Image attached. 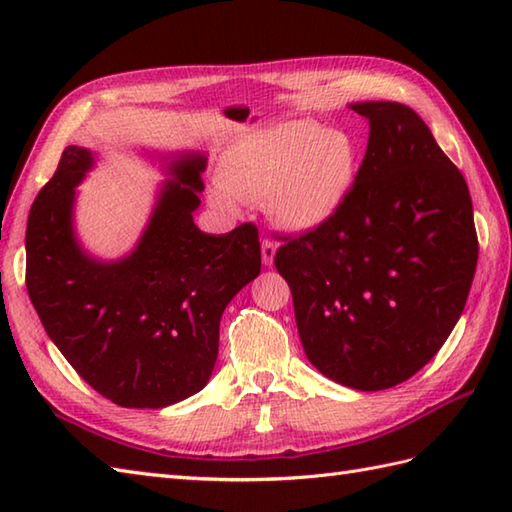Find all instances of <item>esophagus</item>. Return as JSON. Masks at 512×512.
<instances>
[{
	"mask_svg": "<svg viewBox=\"0 0 512 512\" xmlns=\"http://www.w3.org/2000/svg\"><path fill=\"white\" fill-rule=\"evenodd\" d=\"M275 253H277V244L270 242V239H264V242H262V262H264V266H273Z\"/></svg>",
	"mask_w": 512,
	"mask_h": 512,
	"instance_id": "34e87169",
	"label": "esophagus"
}]
</instances>
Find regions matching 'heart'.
<instances>
[{
	"mask_svg": "<svg viewBox=\"0 0 512 512\" xmlns=\"http://www.w3.org/2000/svg\"><path fill=\"white\" fill-rule=\"evenodd\" d=\"M358 176L350 134L312 121H284L248 134L226 151L211 200L237 215L244 204H266L273 220L312 233L341 213Z\"/></svg>",
	"mask_w": 512,
	"mask_h": 512,
	"instance_id": "b5f03b06",
	"label": "heart"
}]
</instances>
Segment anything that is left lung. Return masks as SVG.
Wrapping results in <instances>:
<instances>
[{
  "label": "left lung",
  "mask_w": 512,
  "mask_h": 512,
  "mask_svg": "<svg viewBox=\"0 0 512 512\" xmlns=\"http://www.w3.org/2000/svg\"><path fill=\"white\" fill-rule=\"evenodd\" d=\"M367 118L363 165L341 213L275 255L308 361L334 383L389 389L427 365L462 317L477 266L473 202L411 107Z\"/></svg>",
  "instance_id": "obj_1"
}]
</instances>
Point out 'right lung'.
Masks as SVG:
<instances>
[{"mask_svg": "<svg viewBox=\"0 0 512 512\" xmlns=\"http://www.w3.org/2000/svg\"><path fill=\"white\" fill-rule=\"evenodd\" d=\"M162 180L138 242L116 259L92 255L76 233V187L99 151L65 147L32 202L26 286L52 343L101 396L162 409L209 383L228 303L262 270L257 228L204 233L193 222L204 151H151Z\"/></svg>", "mask_w": 512, "mask_h": 512, "instance_id": "add662e5", "label": "right lung"}]
</instances>
